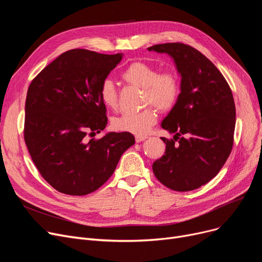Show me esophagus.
Here are the masks:
<instances>
[{"label": "esophagus", "instance_id": "34e87169", "mask_svg": "<svg viewBox=\"0 0 262 262\" xmlns=\"http://www.w3.org/2000/svg\"><path fill=\"white\" fill-rule=\"evenodd\" d=\"M146 138H147L146 136H144V135H143V136H142V135H140V136H136V137H135V140H136V142H137V143H139V142L144 141Z\"/></svg>", "mask_w": 262, "mask_h": 262}]
</instances>
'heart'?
Listing matches in <instances>:
<instances>
[{
	"instance_id": "1",
	"label": "heart",
	"mask_w": 262,
	"mask_h": 262,
	"mask_svg": "<svg viewBox=\"0 0 262 262\" xmlns=\"http://www.w3.org/2000/svg\"><path fill=\"white\" fill-rule=\"evenodd\" d=\"M122 78L128 84L143 88V104H153L161 112L171 110L177 103L181 93L180 76L173 70L158 69L147 62L135 61L122 72ZM102 103L116 109L119 104L118 91L114 82L105 79L100 87ZM157 122V112L153 106H146L139 112L124 113L113 121V126L119 132L137 136L146 134Z\"/></svg>"
}]
</instances>
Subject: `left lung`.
<instances>
[{"label":"left lung","mask_w":262,"mask_h":262,"mask_svg":"<svg viewBox=\"0 0 262 262\" xmlns=\"http://www.w3.org/2000/svg\"><path fill=\"white\" fill-rule=\"evenodd\" d=\"M168 53L182 75L181 93L161 126L174 138H161L164 155L153 163L157 180L174 191L198 189L220 172L233 145L236 107L219 69L196 49L181 42L155 45Z\"/></svg>","instance_id":"left-lung-1"}]
</instances>
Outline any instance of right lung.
<instances>
[{"label": "right lung", "instance_id": "right-lung-1", "mask_svg": "<svg viewBox=\"0 0 262 262\" xmlns=\"http://www.w3.org/2000/svg\"><path fill=\"white\" fill-rule=\"evenodd\" d=\"M121 59L120 54L69 50L27 90L24 140L41 176L61 193L86 195L98 190L135 143L125 132L87 139L107 125L100 87Z\"/></svg>", "mask_w": 262, "mask_h": 262}]
</instances>
